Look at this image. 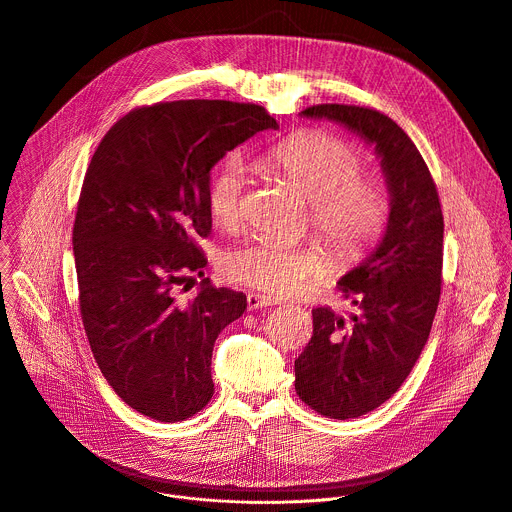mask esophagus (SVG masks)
Returning <instances> with one entry per match:
<instances>
[{"mask_svg": "<svg viewBox=\"0 0 512 512\" xmlns=\"http://www.w3.org/2000/svg\"><path fill=\"white\" fill-rule=\"evenodd\" d=\"M277 301L267 297V295H261V293H249L247 295V307L253 311V309H261V307H269V305H275Z\"/></svg>", "mask_w": 512, "mask_h": 512, "instance_id": "esophagus-1", "label": "esophagus"}]
</instances>
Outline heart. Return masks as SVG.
<instances>
[{"label":"heart","instance_id":"obj_1","mask_svg":"<svg viewBox=\"0 0 512 512\" xmlns=\"http://www.w3.org/2000/svg\"><path fill=\"white\" fill-rule=\"evenodd\" d=\"M269 160L295 183L311 207V223L342 263H358L382 237L390 217L386 185L362 175V152L348 140L305 130L269 150ZM245 166L227 158L209 183L207 205L215 223L229 227L241 215ZM223 271L253 289L295 295L329 271V257L315 243L255 237L223 257Z\"/></svg>","mask_w":512,"mask_h":512}]
</instances>
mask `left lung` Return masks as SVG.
<instances>
[{"instance_id": "left-lung-1", "label": "left lung", "mask_w": 512, "mask_h": 512, "mask_svg": "<svg viewBox=\"0 0 512 512\" xmlns=\"http://www.w3.org/2000/svg\"><path fill=\"white\" fill-rule=\"evenodd\" d=\"M344 124L374 146L390 193L378 247L339 279L350 317L315 307L313 335L295 360V392L325 418L350 420L390 400L420 358L440 301L444 217L430 170L386 114L348 104L301 112Z\"/></svg>"}]
</instances>
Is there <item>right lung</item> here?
<instances>
[{
  "mask_svg": "<svg viewBox=\"0 0 512 512\" xmlns=\"http://www.w3.org/2000/svg\"><path fill=\"white\" fill-rule=\"evenodd\" d=\"M279 124L257 104L177 100L134 108L98 144L86 170L74 259L80 315L94 360L132 410L181 422L213 398L217 335L247 309L241 291L201 281L211 168L253 134Z\"/></svg>",
  "mask_w": 512,
  "mask_h": 512,
  "instance_id": "add662e5",
  "label": "right lung"
}]
</instances>
